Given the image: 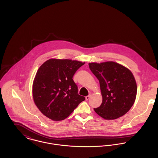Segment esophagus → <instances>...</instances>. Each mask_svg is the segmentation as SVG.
Instances as JSON below:
<instances>
[{"label":"esophagus","instance_id":"esophagus-1","mask_svg":"<svg viewBox=\"0 0 158 158\" xmlns=\"http://www.w3.org/2000/svg\"><path fill=\"white\" fill-rule=\"evenodd\" d=\"M90 95H89L88 96H86V100H88L89 98H90Z\"/></svg>","mask_w":158,"mask_h":158}]
</instances>
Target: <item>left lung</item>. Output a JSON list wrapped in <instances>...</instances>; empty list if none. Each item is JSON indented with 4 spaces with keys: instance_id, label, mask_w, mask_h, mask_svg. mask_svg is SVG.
Masks as SVG:
<instances>
[{
    "instance_id": "1",
    "label": "left lung",
    "mask_w": 158,
    "mask_h": 158,
    "mask_svg": "<svg viewBox=\"0 0 158 158\" xmlns=\"http://www.w3.org/2000/svg\"><path fill=\"white\" fill-rule=\"evenodd\" d=\"M91 72L99 80L103 98L95 112L106 120L117 118L127 113L133 105L137 85L132 72L113 61L90 63Z\"/></svg>"
}]
</instances>
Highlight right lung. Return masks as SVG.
Instances as JSON below:
<instances>
[{
	"mask_svg": "<svg viewBox=\"0 0 158 158\" xmlns=\"http://www.w3.org/2000/svg\"><path fill=\"white\" fill-rule=\"evenodd\" d=\"M85 64L70 60L50 59L39 68L33 84L35 105L53 120L67 118L85 97L78 94L72 79L76 71Z\"/></svg>",
	"mask_w": 158,
	"mask_h": 158,
	"instance_id": "1",
	"label": "right lung"
}]
</instances>
